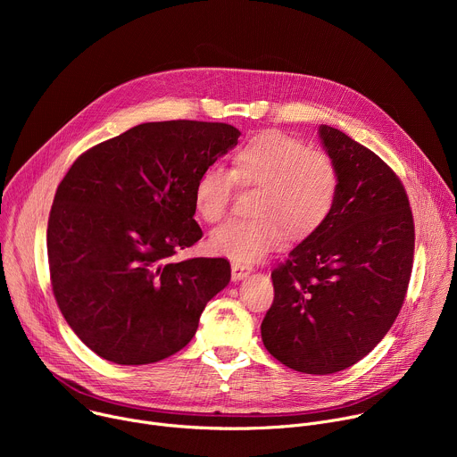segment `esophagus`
<instances>
[{
    "label": "esophagus",
    "instance_id": "esophagus-1",
    "mask_svg": "<svg viewBox=\"0 0 457 457\" xmlns=\"http://www.w3.org/2000/svg\"><path fill=\"white\" fill-rule=\"evenodd\" d=\"M251 271H253V268H251V266H247V264L231 262V273H233V278H235V280H242V278H245Z\"/></svg>",
    "mask_w": 457,
    "mask_h": 457
}]
</instances>
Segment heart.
I'll use <instances>...</instances> for the list:
<instances>
[{
	"label": "heart",
	"mask_w": 457,
	"mask_h": 457,
	"mask_svg": "<svg viewBox=\"0 0 457 457\" xmlns=\"http://www.w3.org/2000/svg\"><path fill=\"white\" fill-rule=\"evenodd\" d=\"M237 180L260 187L254 219H235L213 231L219 254L254 264L289 237L303 240L329 220L340 193V170L325 152L282 132L249 139L233 155V170L208 166L195 182V208L206 222H220L231 208Z\"/></svg>",
	"instance_id": "heart-1"
}]
</instances>
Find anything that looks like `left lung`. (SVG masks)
<instances>
[{
    "label": "left lung",
    "instance_id": "left-lung-1",
    "mask_svg": "<svg viewBox=\"0 0 457 457\" xmlns=\"http://www.w3.org/2000/svg\"><path fill=\"white\" fill-rule=\"evenodd\" d=\"M320 137L340 170L337 206L273 270L262 321L266 349L286 367L333 374L367 356L393 328L414 262L405 186L386 162L340 129Z\"/></svg>",
    "mask_w": 457,
    "mask_h": 457
}]
</instances>
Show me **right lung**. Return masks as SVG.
Here are the masks:
<instances>
[{
  "instance_id": "add662e5",
  "label": "right lung",
  "mask_w": 457,
  "mask_h": 457,
  "mask_svg": "<svg viewBox=\"0 0 457 457\" xmlns=\"http://www.w3.org/2000/svg\"><path fill=\"white\" fill-rule=\"evenodd\" d=\"M238 136L226 122H145L81 154L59 182L46 229L52 291L101 358L145 365L175 354L229 284L226 258L171 256L203 238L195 182Z\"/></svg>"
}]
</instances>
